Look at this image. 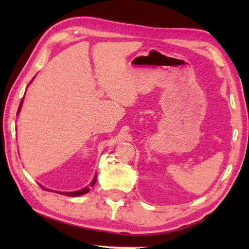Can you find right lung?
Returning a JSON list of instances; mask_svg holds the SVG:
<instances>
[{
  "label": "right lung",
  "mask_w": 249,
  "mask_h": 249,
  "mask_svg": "<svg viewBox=\"0 0 249 249\" xmlns=\"http://www.w3.org/2000/svg\"><path fill=\"white\" fill-rule=\"evenodd\" d=\"M33 81V80H32ZM31 81V82H32ZM29 82V83H31ZM23 100H24V98L22 99V101H20V104H19V107H18V113L20 112V108H22V104H23ZM95 182H96V174L94 175V177H93V179H92V181L90 182V184L89 185H87V187H84L83 189H81V190H78V191H73V192H61V191H56V193H60V195H64V196H83V195H86V193H88L90 191V188L91 187H93V185L95 184ZM41 188L43 189H45V190H47V191H50V189H46L45 187H43V185H40Z\"/></svg>",
  "instance_id": "add662e5"
}]
</instances>
